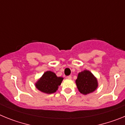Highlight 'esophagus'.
I'll return each mask as SVG.
<instances>
[{"mask_svg": "<svg viewBox=\"0 0 125 125\" xmlns=\"http://www.w3.org/2000/svg\"><path fill=\"white\" fill-rule=\"evenodd\" d=\"M67 78H68V79H71V78H72V77H71V76H67Z\"/></svg>", "mask_w": 125, "mask_h": 125, "instance_id": "34e87169", "label": "esophagus"}]
</instances>
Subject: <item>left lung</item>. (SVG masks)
<instances>
[{"label": "left lung", "instance_id": "1", "mask_svg": "<svg viewBox=\"0 0 125 125\" xmlns=\"http://www.w3.org/2000/svg\"><path fill=\"white\" fill-rule=\"evenodd\" d=\"M76 83L79 92L83 94L93 92L98 88L97 79L88 70H84L78 74Z\"/></svg>", "mask_w": 125, "mask_h": 125}]
</instances>
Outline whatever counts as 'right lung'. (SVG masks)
Masks as SVG:
<instances>
[{
    "instance_id": "add662e5",
    "label": "right lung",
    "mask_w": 125,
    "mask_h": 125,
    "mask_svg": "<svg viewBox=\"0 0 125 125\" xmlns=\"http://www.w3.org/2000/svg\"><path fill=\"white\" fill-rule=\"evenodd\" d=\"M63 78L57 77L54 73L46 71L36 83V87L39 91L47 94L54 93L57 90Z\"/></svg>"
}]
</instances>
